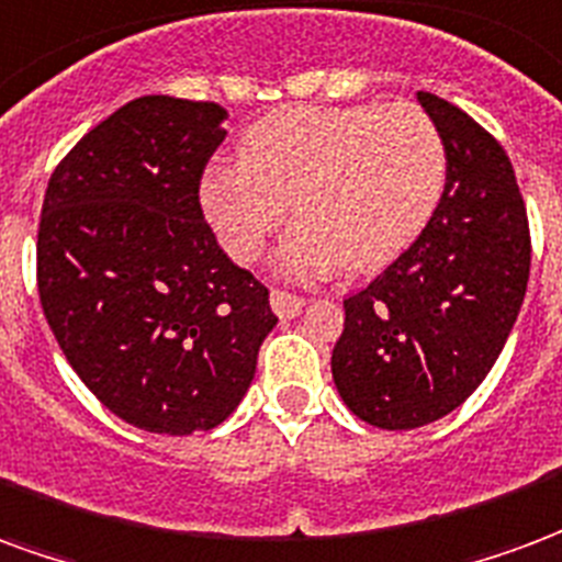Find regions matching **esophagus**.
I'll return each instance as SVG.
<instances>
[{
	"mask_svg": "<svg viewBox=\"0 0 562 562\" xmlns=\"http://www.w3.org/2000/svg\"><path fill=\"white\" fill-rule=\"evenodd\" d=\"M269 305H272V311H276L281 321H293L305 308V299L296 296V293H286V290H272Z\"/></svg>",
	"mask_w": 562,
	"mask_h": 562,
	"instance_id": "34e87169",
	"label": "esophagus"
}]
</instances>
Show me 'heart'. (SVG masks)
Listing matches in <instances>:
<instances>
[{
    "label": "heart",
    "mask_w": 562,
    "mask_h": 562,
    "mask_svg": "<svg viewBox=\"0 0 562 562\" xmlns=\"http://www.w3.org/2000/svg\"><path fill=\"white\" fill-rule=\"evenodd\" d=\"M241 164H215L200 209L224 251L254 263L293 203L278 272L311 281L392 263L431 218L446 179L434 119L411 101L383 108H290L241 134Z\"/></svg>",
    "instance_id": "heart-1"
}]
</instances>
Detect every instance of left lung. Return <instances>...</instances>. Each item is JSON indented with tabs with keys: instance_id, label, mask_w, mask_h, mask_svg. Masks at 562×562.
<instances>
[{
	"instance_id": "left-lung-1",
	"label": "left lung",
	"mask_w": 562,
	"mask_h": 562,
	"mask_svg": "<svg viewBox=\"0 0 562 562\" xmlns=\"http://www.w3.org/2000/svg\"><path fill=\"white\" fill-rule=\"evenodd\" d=\"M446 146L419 239L344 299L331 380L368 425L411 431L461 407L497 362L530 278V227L506 151L464 110L416 92Z\"/></svg>"
}]
</instances>
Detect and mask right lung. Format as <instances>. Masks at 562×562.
I'll list each match as a JSON object with an SVG mask.
<instances>
[{
  "mask_svg": "<svg viewBox=\"0 0 562 562\" xmlns=\"http://www.w3.org/2000/svg\"><path fill=\"white\" fill-rule=\"evenodd\" d=\"M224 119L212 101L134 98L65 155L41 209L44 317L89 392L151 434L227 419L278 323L200 209Z\"/></svg>",
  "mask_w": 562,
  "mask_h": 562,
  "instance_id": "right-lung-1",
  "label": "right lung"
}]
</instances>
